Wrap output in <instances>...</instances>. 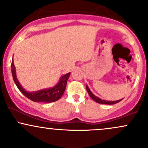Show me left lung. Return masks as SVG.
<instances>
[{"label":"left lung","mask_w":148,"mask_h":148,"mask_svg":"<svg viewBox=\"0 0 148 148\" xmlns=\"http://www.w3.org/2000/svg\"><path fill=\"white\" fill-rule=\"evenodd\" d=\"M86 90H87L88 94H89V95L90 97L94 101H95L96 102L99 103H103V104H108V105H111V104H115V103H118L120 102V101H122L123 99H120V100H118V101H106V100H103L101 99H100V98L98 97H96L95 95L94 94H93L92 92L90 90L89 88L88 87V86L86 85Z\"/></svg>","instance_id":"8db88e82"}]
</instances>
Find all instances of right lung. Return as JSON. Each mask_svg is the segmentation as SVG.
Segmentation results:
<instances>
[{"label": "right lung", "mask_w": 148, "mask_h": 148, "mask_svg": "<svg viewBox=\"0 0 148 148\" xmlns=\"http://www.w3.org/2000/svg\"><path fill=\"white\" fill-rule=\"evenodd\" d=\"M11 67L13 79H14L15 84L17 86L18 90L27 98H28V99L33 101H38V102L50 103L53 102V101H57V100L60 99L61 97L62 96V95H63L64 90H65L67 80H68L69 76H70V72L64 74V75L60 78L59 82L54 87L48 88V89H42L36 92H29L25 90L24 88H22L20 83L18 82L17 78H16V69H15L13 59L12 60Z\"/></svg>", "instance_id": "obj_1"}]
</instances>
